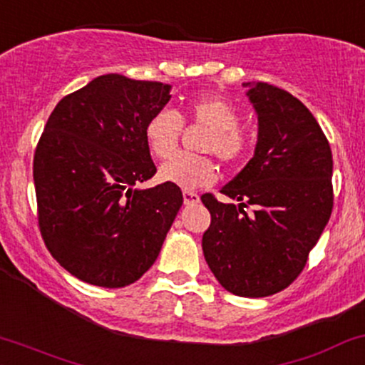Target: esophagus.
I'll use <instances>...</instances> for the list:
<instances>
[{"label":"esophagus","instance_id":"obj_1","mask_svg":"<svg viewBox=\"0 0 365 365\" xmlns=\"http://www.w3.org/2000/svg\"><path fill=\"white\" fill-rule=\"evenodd\" d=\"M183 202L185 204H197L199 195L192 190H183Z\"/></svg>","mask_w":365,"mask_h":365}]
</instances>
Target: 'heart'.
Returning a JSON list of instances; mask_svg holds the SVG:
<instances>
[{
    "instance_id": "1",
    "label": "heart",
    "mask_w": 365,
    "mask_h": 365,
    "mask_svg": "<svg viewBox=\"0 0 365 365\" xmlns=\"http://www.w3.org/2000/svg\"><path fill=\"white\" fill-rule=\"evenodd\" d=\"M239 110L228 100L218 95H206L187 102L182 114L171 109L155 112L145 124V138L155 158L168 159L178 147L183 123L201 124L210 130L202 140L201 150L216 155L225 166H239L250 158L253 149L250 133L239 126ZM216 173L218 168L213 159L192 154H176L159 170L164 182L175 183L182 189L211 185Z\"/></svg>"
}]
</instances>
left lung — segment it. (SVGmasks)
<instances>
[{"instance_id":"obj_1","label":"left lung","mask_w":365,"mask_h":365,"mask_svg":"<svg viewBox=\"0 0 365 365\" xmlns=\"http://www.w3.org/2000/svg\"><path fill=\"white\" fill-rule=\"evenodd\" d=\"M244 86L258 112V143L222 189L239 206L201 195L211 215L202 253L228 293L263 298L298 279L329 222L332 154L317 119L289 91L262 81Z\"/></svg>"}]
</instances>
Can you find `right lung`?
<instances>
[{"label":"right lung","instance_id":"right-lung-1","mask_svg":"<svg viewBox=\"0 0 365 365\" xmlns=\"http://www.w3.org/2000/svg\"><path fill=\"white\" fill-rule=\"evenodd\" d=\"M170 98V85L106 74L48 118L33 161L38 227L50 255L83 282L130 286L161 251L182 190L137 185L158 171L145 124Z\"/></svg>","mask_w":365,"mask_h":365}]
</instances>
